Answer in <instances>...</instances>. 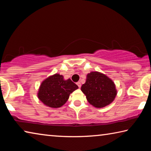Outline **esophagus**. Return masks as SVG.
I'll use <instances>...</instances> for the list:
<instances>
[{
  "instance_id": "34e87169",
  "label": "esophagus",
  "mask_w": 151,
  "mask_h": 151,
  "mask_svg": "<svg viewBox=\"0 0 151 151\" xmlns=\"http://www.w3.org/2000/svg\"><path fill=\"white\" fill-rule=\"evenodd\" d=\"M76 85H78V88H81V83H80V82H78L77 83H76Z\"/></svg>"
}]
</instances>
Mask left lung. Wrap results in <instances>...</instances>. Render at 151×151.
Wrapping results in <instances>:
<instances>
[{
  "label": "left lung",
  "instance_id": "left-lung-1",
  "mask_svg": "<svg viewBox=\"0 0 151 151\" xmlns=\"http://www.w3.org/2000/svg\"><path fill=\"white\" fill-rule=\"evenodd\" d=\"M81 91L91 105L103 108L112 103L117 94L114 82L101 73L91 72L87 74Z\"/></svg>",
  "mask_w": 151,
  "mask_h": 151
}]
</instances>
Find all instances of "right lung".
I'll list each match as a JSON object with an SVG mask.
<instances>
[{
  "label": "right lung",
  "mask_w": 151,
  "mask_h": 151,
  "mask_svg": "<svg viewBox=\"0 0 151 151\" xmlns=\"http://www.w3.org/2000/svg\"><path fill=\"white\" fill-rule=\"evenodd\" d=\"M78 88L70 78L65 80L63 75L56 73L42 82L37 96L45 105L59 108L68 101L70 94Z\"/></svg>",
  "instance_id": "obj_1"
}]
</instances>
